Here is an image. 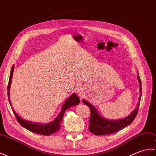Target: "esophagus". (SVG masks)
<instances>
[{
	"label": "esophagus",
	"mask_w": 156,
	"mask_h": 156,
	"mask_svg": "<svg viewBox=\"0 0 156 156\" xmlns=\"http://www.w3.org/2000/svg\"><path fill=\"white\" fill-rule=\"evenodd\" d=\"M76 93L79 96L82 97L85 93L84 87L83 86H78L76 88Z\"/></svg>",
	"instance_id": "1"
}]
</instances>
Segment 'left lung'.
Listing matches in <instances>:
<instances>
[{
    "label": "left lung",
    "instance_id": "8db88e82",
    "mask_svg": "<svg viewBox=\"0 0 156 156\" xmlns=\"http://www.w3.org/2000/svg\"><path fill=\"white\" fill-rule=\"evenodd\" d=\"M137 80H138V82L140 84V92L139 100L134 110L129 115H128L127 117L119 119H115V120L114 119H109L105 118L100 115L99 112L98 111L96 108L94 106H93L92 104H90L88 101L85 100H82L83 103L86 104V106H88L90 108V111H91L88 127L90 132H91L94 134L96 136L111 134V133H114L115 132L119 131V130L126 128V126H128L129 124H131L137 115L140 104L141 97H142V82H141L139 74L137 75Z\"/></svg>",
    "mask_w": 156,
    "mask_h": 156
}]
</instances>
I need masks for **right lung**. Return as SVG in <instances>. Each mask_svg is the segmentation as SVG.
<instances>
[{
    "label": "right lung",
    "instance_id": "right-lung-1",
    "mask_svg": "<svg viewBox=\"0 0 156 156\" xmlns=\"http://www.w3.org/2000/svg\"><path fill=\"white\" fill-rule=\"evenodd\" d=\"M14 68V66L13 65L11 68V71H10L8 88H7V90H8V97L9 104L12 108V110L14 112V115H15L18 122H19V124L23 126V127L27 129L29 131L33 133H38V134H41L43 136H50L52 134V133H55L56 132L58 131L61 128V122L62 120L65 111L67 110L68 108H70V107L75 106V105H78L80 102V100L78 96L76 94H72L71 96H70L69 98H68L67 100L65 101V102L62 105V106L61 111L59 114L58 115V116L51 122L47 123V124H39V123L37 122H32L30 121L26 120V119L22 118L19 114L16 113V112L13 109L11 102H10V100L9 91L10 89V86H11Z\"/></svg>",
    "mask_w": 156,
    "mask_h": 156
}]
</instances>
